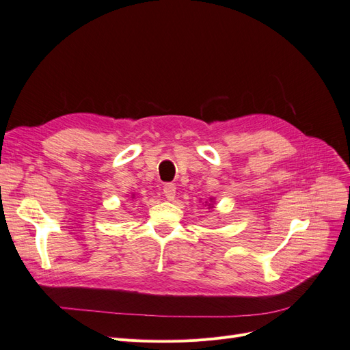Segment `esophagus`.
Masks as SVG:
<instances>
[{
    "label": "esophagus",
    "instance_id": "esophagus-1",
    "mask_svg": "<svg viewBox=\"0 0 350 350\" xmlns=\"http://www.w3.org/2000/svg\"><path fill=\"white\" fill-rule=\"evenodd\" d=\"M175 193H176V187L174 184H166L163 187V196L166 197V200L172 201L175 198Z\"/></svg>",
    "mask_w": 350,
    "mask_h": 350
}]
</instances>
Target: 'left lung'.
I'll return each mask as SVG.
<instances>
[{"label": "left lung", "mask_w": 350, "mask_h": 350, "mask_svg": "<svg viewBox=\"0 0 350 350\" xmlns=\"http://www.w3.org/2000/svg\"><path fill=\"white\" fill-rule=\"evenodd\" d=\"M206 206H208V208H213V206H215V198H210V203H207V201H206Z\"/></svg>", "instance_id": "left-lung-1"}]
</instances>
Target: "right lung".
I'll list each match as a JSON object with an SVG mask.
<instances>
[{"mask_svg":"<svg viewBox=\"0 0 350 350\" xmlns=\"http://www.w3.org/2000/svg\"><path fill=\"white\" fill-rule=\"evenodd\" d=\"M131 196H133V197H131V198H134V196H135V194H131Z\"/></svg>","mask_w":350,"mask_h":350,"instance_id":"1","label":"right lung"}]
</instances>
